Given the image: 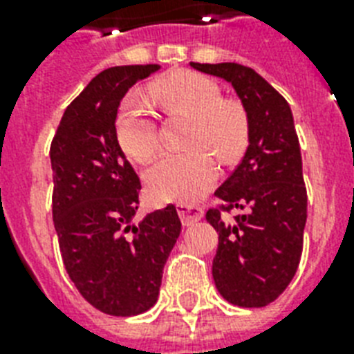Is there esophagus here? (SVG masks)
<instances>
[{
    "label": "esophagus",
    "mask_w": 354,
    "mask_h": 354,
    "mask_svg": "<svg viewBox=\"0 0 354 354\" xmlns=\"http://www.w3.org/2000/svg\"><path fill=\"white\" fill-rule=\"evenodd\" d=\"M178 215L183 226H191L193 222H198L204 216V211L198 205L193 204H180L178 205Z\"/></svg>",
    "instance_id": "esophagus-1"
}]
</instances>
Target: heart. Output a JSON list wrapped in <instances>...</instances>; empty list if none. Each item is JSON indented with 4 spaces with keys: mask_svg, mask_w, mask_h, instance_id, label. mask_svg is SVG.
Here are the masks:
<instances>
[{
    "mask_svg": "<svg viewBox=\"0 0 354 354\" xmlns=\"http://www.w3.org/2000/svg\"><path fill=\"white\" fill-rule=\"evenodd\" d=\"M150 93L171 115L193 121L191 147H209L222 160L241 154L248 138V118L235 101H224L218 86L198 73H174L158 80ZM115 133L124 154L145 163L158 149V128L143 101L130 97L115 119ZM216 180V165L205 150L194 149L183 154H165L154 161L145 182L149 193L161 202L191 204Z\"/></svg>",
    "mask_w": 354,
    "mask_h": 354,
    "instance_id": "b5f03b06",
    "label": "heart"
}]
</instances>
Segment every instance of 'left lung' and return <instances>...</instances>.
I'll return each mask as SVG.
<instances>
[{"instance_id": "8db88e82", "label": "left lung", "mask_w": 354, "mask_h": 354, "mask_svg": "<svg viewBox=\"0 0 354 354\" xmlns=\"http://www.w3.org/2000/svg\"><path fill=\"white\" fill-rule=\"evenodd\" d=\"M191 68L233 86L248 118V149L232 176L216 189L222 209H244L235 222L209 209L218 233L213 279L236 307H266L283 294L301 259L307 222V189L292 110L252 68L241 64H196Z\"/></svg>"}]
</instances>
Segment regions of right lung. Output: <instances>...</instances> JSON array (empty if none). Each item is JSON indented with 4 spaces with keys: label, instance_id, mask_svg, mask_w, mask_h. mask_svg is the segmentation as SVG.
<instances>
[{
    "label": "right lung",
    "instance_id": "add662e5",
    "mask_svg": "<svg viewBox=\"0 0 354 354\" xmlns=\"http://www.w3.org/2000/svg\"><path fill=\"white\" fill-rule=\"evenodd\" d=\"M158 64L104 69L62 115L51 143L53 222L69 279L110 316H136L160 296L182 222L176 207L138 213L141 183L115 133L118 108Z\"/></svg>",
    "mask_w": 354,
    "mask_h": 354
}]
</instances>
